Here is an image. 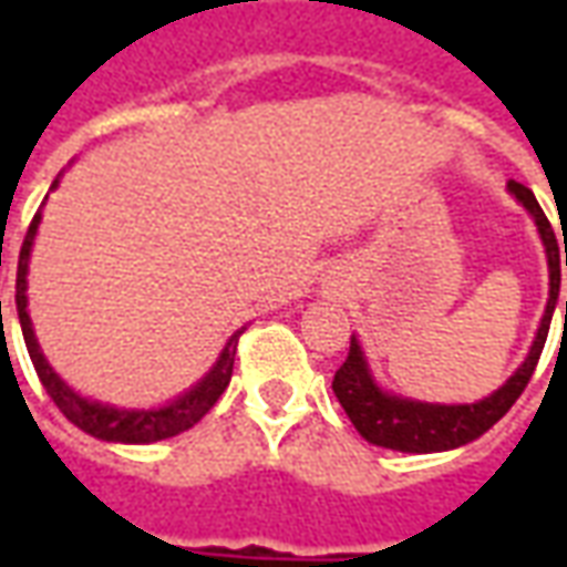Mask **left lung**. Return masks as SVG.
<instances>
[{"label":"left lung","mask_w":567,"mask_h":567,"mask_svg":"<svg viewBox=\"0 0 567 567\" xmlns=\"http://www.w3.org/2000/svg\"><path fill=\"white\" fill-rule=\"evenodd\" d=\"M507 190L523 203L528 215L535 218L537 234L547 251L549 267V297L544 319L537 324L535 343L528 349L525 361L516 368L511 380L501 389L476 401V404H427V401H413L404 394H392L382 389L380 382L373 380L364 349L352 333V346L346 355L343 368L333 373V394L346 410V416L352 419L358 434L373 443V446H385V450L398 452H446L458 450L464 443H471L480 434H486L488 427L495 425L513 404L516 398L525 392V385L532 380L537 368V358L544 352L547 343L549 321H553V309L559 303V285H561V251L556 243V234L549 227L547 215L537 206L535 194L519 182H507ZM565 267H567V243H565ZM565 321H567V300H565Z\"/></svg>","instance_id":"8db88e82"}]
</instances>
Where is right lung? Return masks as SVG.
<instances>
[{
  "label": "right lung",
  "instance_id": "right-lung-1",
  "mask_svg": "<svg viewBox=\"0 0 567 567\" xmlns=\"http://www.w3.org/2000/svg\"><path fill=\"white\" fill-rule=\"evenodd\" d=\"M60 185V178H54L51 190ZM39 224H42V209L35 212L30 230L23 236V246H20V260H18V295H14V303H18V319L20 331H23V340H27V352L32 358V368L42 380L44 392L51 394V401L60 406V413L79 425L84 434H91L96 440H109V443H157V440L175 437L187 427H194L199 419L209 413L215 401L221 398L224 389L230 385V377H234V358H236V343H239V331L227 340V346L221 349L218 361L212 364V370L197 382L190 385L185 394H178L175 401L163 406H151V410H124V406L103 404V401H91L79 394L72 385L60 380L48 358L42 355V346L35 340V331H32L30 309H27V272H30V251L32 243H35V234H39ZM2 312V300H0Z\"/></svg>",
  "mask_w": 567,
  "mask_h": 567
}]
</instances>
